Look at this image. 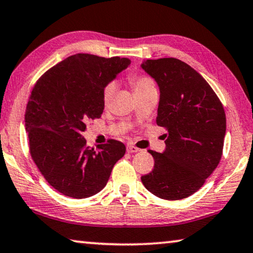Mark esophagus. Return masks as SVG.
<instances>
[{
	"instance_id": "obj_1",
	"label": "esophagus",
	"mask_w": 253,
	"mask_h": 253,
	"mask_svg": "<svg viewBox=\"0 0 253 253\" xmlns=\"http://www.w3.org/2000/svg\"><path fill=\"white\" fill-rule=\"evenodd\" d=\"M139 150H140L139 148H137V147H135V146H132V145H129V146L126 147V151H127V153H129V154L138 153Z\"/></svg>"
}]
</instances>
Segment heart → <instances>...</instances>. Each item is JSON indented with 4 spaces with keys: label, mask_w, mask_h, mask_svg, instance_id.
<instances>
[{
    "label": "heart",
    "mask_w": 253,
    "mask_h": 253,
    "mask_svg": "<svg viewBox=\"0 0 253 253\" xmlns=\"http://www.w3.org/2000/svg\"><path fill=\"white\" fill-rule=\"evenodd\" d=\"M129 81H130L132 88H133L134 95L141 94V92L148 90V89L155 88L154 81L151 80L149 77H146V76L132 75L129 77ZM115 88H116V84L114 81L107 83L104 86L103 92H102V98H103V103L105 105L111 102L112 97H113V95H114Z\"/></svg>",
    "instance_id": "obj_1"
}]
</instances>
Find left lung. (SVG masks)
Segmentation results:
<instances>
[{
    "label": "left lung",
    "instance_id": "obj_1",
    "mask_svg": "<svg viewBox=\"0 0 253 253\" xmlns=\"http://www.w3.org/2000/svg\"><path fill=\"white\" fill-rule=\"evenodd\" d=\"M141 68L158 84L156 123L167 131L164 153L149 150L155 165L141 176L142 184L161 199H184L219 164L226 132L223 104L207 81L181 60H147Z\"/></svg>",
    "mask_w": 253,
    "mask_h": 253
}]
</instances>
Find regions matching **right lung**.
I'll use <instances>...</instances> for the list:
<instances>
[{
    "instance_id": "obj_1",
    "label": "right lung",
    "mask_w": 253,
    "mask_h": 253,
    "mask_svg": "<svg viewBox=\"0 0 253 253\" xmlns=\"http://www.w3.org/2000/svg\"><path fill=\"white\" fill-rule=\"evenodd\" d=\"M130 63L126 57L76 54L47 70L33 88L25 114L30 155L64 196L84 199L98 193L126 154L124 143L114 139L89 148L81 133L103 114L105 84Z\"/></svg>"
}]
</instances>
